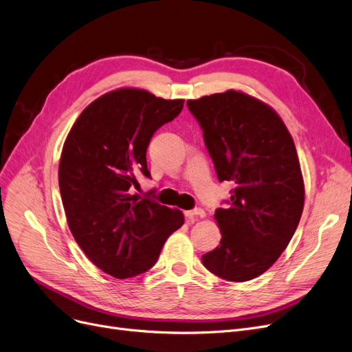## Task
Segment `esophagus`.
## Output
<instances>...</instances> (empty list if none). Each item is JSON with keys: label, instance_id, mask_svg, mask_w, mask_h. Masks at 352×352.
Returning a JSON list of instances; mask_svg holds the SVG:
<instances>
[{"label": "esophagus", "instance_id": "esophagus-1", "mask_svg": "<svg viewBox=\"0 0 352 352\" xmlns=\"http://www.w3.org/2000/svg\"><path fill=\"white\" fill-rule=\"evenodd\" d=\"M185 217L189 218V219H193V218H204L205 217V210L201 209V208H196V209H192V210H186L185 212Z\"/></svg>", "mask_w": 352, "mask_h": 352}]
</instances>
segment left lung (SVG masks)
<instances>
[{"label": "left lung", "mask_w": 352, "mask_h": 352, "mask_svg": "<svg viewBox=\"0 0 352 352\" xmlns=\"http://www.w3.org/2000/svg\"><path fill=\"white\" fill-rule=\"evenodd\" d=\"M186 104L219 182L234 185L215 210L221 243L202 263L223 280L247 282L270 269L299 225L305 186L296 147L277 112L244 92L230 89Z\"/></svg>", "instance_id": "obj_1"}]
</instances>
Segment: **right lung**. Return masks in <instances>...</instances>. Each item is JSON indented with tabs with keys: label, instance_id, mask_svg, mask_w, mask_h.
Returning a JSON list of instances; mask_svg holds the SVG:
<instances>
[{
	"label": "right lung",
	"instance_id": "right-lung-1",
	"mask_svg": "<svg viewBox=\"0 0 352 352\" xmlns=\"http://www.w3.org/2000/svg\"><path fill=\"white\" fill-rule=\"evenodd\" d=\"M184 102L143 89L112 91L83 109L66 137L59 188L67 225L87 257L116 278L150 270L185 222L179 209L130 193L138 175L150 177L151 137Z\"/></svg>",
	"mask_w": 352,
	"mask_h": 352
}]
</instances>
